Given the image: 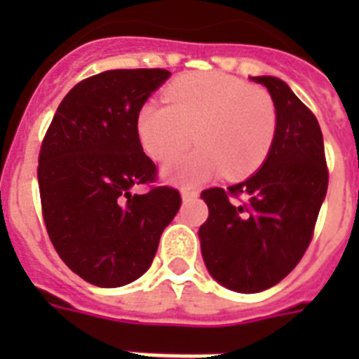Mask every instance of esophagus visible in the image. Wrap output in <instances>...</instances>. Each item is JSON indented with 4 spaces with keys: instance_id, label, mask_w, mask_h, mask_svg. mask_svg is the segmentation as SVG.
I'll list each match as a JSON object with an SVG mask.
<instances>
[{
    "instance_id": "obj_1",
    "label": "esophagus",
    "mask_w": 359,
    "mask_h": 359,
    "mask_svg": "<svg viewBox=\"0 0 359 359\" xmlns=\"http://www.w3.org/2000/svg\"><path fill=\"white\" fill-rule=\"evenodd\" d=\"M180 194H182V199H184V201H194V199L199 197V191L194 190V188H186V186L180 190Z\"/></svg>"
}]
</instances>
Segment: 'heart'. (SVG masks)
<instances>
[{
    "instance_id": "obj_1",
    "label": "heart",
    "mask_w": 359,
    "mask_h": 359,
    "mask_svg": "<svg viewBox=\"0 0 359 359\" xmlns=\"http://www.w3.org/2000/svg\"><path fill=\"white\" fill-rule=\"evenodd\" d=\"M163 102H147L137 111L135 130L152 160L169 162L190 145L199 149L169 163L171 180L196 184L218 171L229 179L261 168L272 149L278 111L262 87L224 74L182 76L163 91Z\"/></svg>"
}]
</instances>
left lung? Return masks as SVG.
Returning a JSON list of instances; mask_svg holds the SVG:
<instances>
[{"instance_id":"left-lung-1","label":"left lung","mask_w":359,"mask_h":359,"mask_svg":"<svg viewBox=\"0 0 359 359\" xmlns=\"http://www.w3.org/2000/svg\"><path fill=\"white\" fill-rule=\"evenodd\" d=\"M266 87L278 128L262 168L250 179L208 188L201 253L218 283L236 292H261L287 278L311 244L328 190L323 132L313 111L273 76L251 78Z\"/></svg>"}]
</instances>
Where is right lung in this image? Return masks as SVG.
Instances as JSON below:
<instances>
[{
  "label": "right lung",
  "instance_id": "add662e5",
  "mask_svg": "<svg viewBox=\"0 0 359 359\" xmlns=\"http://www.w3.org/2000/svg\"><path fill=\"white\" fill-rule=\"evenodd\" d=\"M171 72L119 69L81 80L59 104L39 152L48 236L63 262L97 287H123L149 270L180 194L158 186L135 119ZM149 186L132 194L134 185Z\"/></svg>",
  "mask_w": 359,
  "mask_h": 359
}]
</instances>
